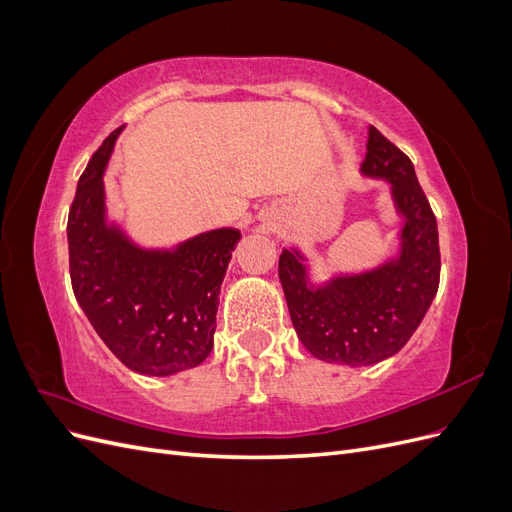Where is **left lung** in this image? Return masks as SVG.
<instances>
[{
    "label": "left lung",
    "instance_id": "obj_1",
    "mask_svg": "<svg viewBox=\"0 0 512 512\" xmlns=\"http://www.w3.org/2000/svg\"><path fill=\"white\" fill-rule=\"evenodd\" d=\"M359 173L391 185L401 224L397 250L378 267L312 277L299 247L280 254V282L305 350L324 363L374 365L397 354L425 318L440 284L438 224L404 151L369 126Z\"/></svg>",
    "mask_w": 512,
    "mask_h": 512
}]
</instances>
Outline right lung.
Segmentation results:
<instances>
[{
  "instance_id": "1",
  "label": "right lung",
  "mask_w": 512,
  "mask_h": 512,
  "mask_svg": "<svg viewBox=\"0 0 512 512\" xmlns=\"http://www.w3.org/2000/svg\"><path fill=\"white\" fill-rule=\"evenodd\" d=\"M121 132H111L76 185L68 215L72 290L123 365L173 376L213 350L220 290L241 230L213 228L170 247L136 243L106 209L104 173Z\"/></svg>"
}]
</instances>
